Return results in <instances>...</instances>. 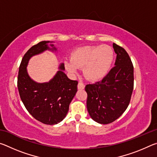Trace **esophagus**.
<instances>
[{
  "mask_svg": "<svg viewBox=\"0 0 157 157\" xmlns=\"http://www.w3.org/2000/svg\"><path fill=\"white\" fill-rule=\"evenodd\" d=\"M85 87V85L82 83V82H79L78 84V89H84Z\"/></svg>",
  "mask_w": 157,
  "mask_h": 157,
  "instance_id": "1",
  "label": "esophagus"
}]
</instances>
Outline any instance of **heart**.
<instances>
[{"label": "heart", "instance_id": "obj_1", "mask_svg": "<svg viewBox=\"0 0 157 157\" xmlns=\"http://www.w3.org/2000/svg\"><path fill=\"white\" fill-rule=\"evenodd\" d=\"M114 53L107 45L86 46L79 48L71 54V61H65L66 69L75 74L78 68H83L84 76L90 81H99L107 75L112 65Z\"/></svg>", "mask_w": 157, "mask_h": 157}]
</instances>
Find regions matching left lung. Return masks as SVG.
Wrapping results in <instances>:
<instances>
[{"label":"left lung","mask_w":157,"mask_h":157,"mask_svg":"<svg viewBox=\"0 0 157 157\" xmlns=\"http://www.w3.org/2000/svg\"><path fill=\"white\" fill-rule=\"evenodd\" d=\"M115 66L102 81L87 84L86 107L91 118L100 124L118 119L129 104L134 89V67L123 48L113 44Z\"/></svg>","instance_id":"left-lung-1"}]
</instances>
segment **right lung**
Returning <instances> with one entry per match:
<instances>
[{
    "mask_svg": "<svg viewBox=\"0 0 157 157\" xmlns=\"http://www.w3.org/2000/svg\"><path fill=\"white\" fill-rule=\"evenodd\" d=\"M52 43L41 41L28 50L21 61L17 81L21 99L26 109L36 120L50 125L59 123L65 118L69 105L78 91V81L68 79L63 73V63H61L59 71L48 82L38 83L29 76V60L46 50L57 51ZM48 43L51 48L48 46Z\"/></svg>",
    "mask_w": 157,
    "mask_h": 157,
    "instance_id": "right-lung-1",
    "label": "right lung"
}]
</instances>
